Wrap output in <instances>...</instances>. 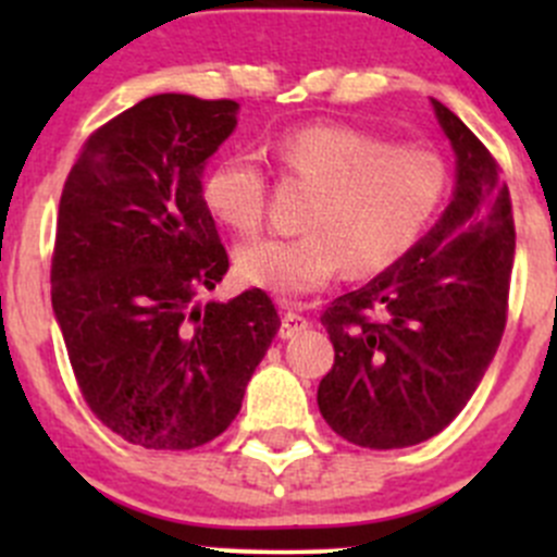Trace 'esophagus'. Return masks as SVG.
<instances>
[{
  "label": "esophagus",
  "mask_w": 557,
  "mask_h": 557,
  "mask_svg": "<svg viewBox=\"0 0 557 557\" xmlns=\"http://www.w3.org/2000/svg\"><path fill=\"white\" fill-rule=\"evenodd\" d=\"M307 325H310V320L301 312H296L294 307H288V310L283 312V323H280V336H283V339H290V336L301 334Z\"/></svg>",
  "instance_id": "esophagus-1"
}]
</instances>
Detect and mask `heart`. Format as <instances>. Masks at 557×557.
<instances>
[{
  "label": "heart",
  "mask_w": 557,
  "mask_h": 557,
  "mask_svg": "<svg viewBox=\"0 0 557 557\" xmlns=\"http://www.w3.org/2000/svg\"><path fill=\"white\" fill-rule=\"evenodd\" d=\"M280 170L314 188L290 239H263L237 252L247 285L283 299L323 288L342 267L367 277L391 269L425 237L447 194V164L420 145H391L347 123H305L274 145ZM205 205L223 226L252 237L267 221V172L250 156H228L205 177Z\"/></svg>",
  "instance_id": "1"
}]
</instances>
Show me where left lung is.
<instances>
[{"mask_svg": "<svg viewBox=\"0 0 557 557\" xmlns=\"http://www.w3.org/2000/svg\"><path fill=\"white\" fill-rule=\"evenodd\" d=\"M458 159L442 221L409 256L325 307L334 367L320 380L325 423L358 447L420 445L453 423L502 342L515 221L502 166L434 99Z\"/></svg>", "mask_w": 557, "mask_h": 557, "instance_id": "obj_1", "label": "left lung"}]
</instances>
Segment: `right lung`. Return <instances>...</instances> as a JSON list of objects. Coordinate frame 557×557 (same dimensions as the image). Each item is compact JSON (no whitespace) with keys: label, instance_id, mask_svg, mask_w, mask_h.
Returning <instances> with one entry per match:
<instances>
[{"label":"right lung","instance_id":"obj_1","mask_svg":"<svg viewBox=\"0 0 557 557\" xmlns=\"http://www.w3.org/2000/svg\"><path fill=\"white\" fill-rule=\"evenodd\" d=\"M237 102L159 94L83 143L66 177L50 299L91 412L148 450H190L232 425L280 329L267 290L194 305L228 272L201 170Z\"/></svg>","mask_w":557,"mask_h":557}]
</instances>
